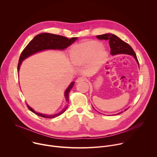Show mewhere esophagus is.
<instances>
[{"label": "esophagus", "mask_w": 157, "mask_h": 157, "mask_svg": "<svg viewBox=\"0 0 157 157\" xmlns=\"http://www.w3.org/2000/svg\"><path fill=\"white\" fill-rule=\"evenodd\" d=\"M85 81V79H84V78H82V77H79V78H78L76 79V82H82V81Z\"/></svg>", "instance_id": "1"}]
</instances>
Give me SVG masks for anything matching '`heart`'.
Listing matches in <instances>:
<instances>
[{"label":"heart","instance_id":"heart-1","mask_svg":"<svg viewBox=\"0 0 157 157\" xmlns=\"http://www.w3.org/2000/svg\"><path fill=\"white\" fill-rule=\"evenodd\" d=\"M109 53L101 43L90 41L79 43L70 50L71 61L76 64L91 61L93 66L98 67L107 59Z\"/></svg>","mask_w":157,"mask_h":157}]
</instances>
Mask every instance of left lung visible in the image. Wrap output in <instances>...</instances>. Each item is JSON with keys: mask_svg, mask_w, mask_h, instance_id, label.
<instances>
[{"mask_svg": "<svg viewBox=\"0 0 157 157\" xmlns=\"http://www.w3.org/2000/svg\"><path fill=\"white\" fill-rule=\"evenodd\" d=\"M96 37L99 40H109V45L110 48V54L112 55H116L118 54H127V55H131L135 58V59L136 60L139 66V61L137 59L136 54L135 53V52H134L132 48L128 44H127V43L122 40L118 36L112 33H106L101 35H98L96 36ZM127 109H125L124 111H125ZM123 112L124 111H122L121 113H119L114 115L120 114L122 113H123Z\"/></svg>", "mask_w": 157, "mask_h": 157, "instance_id": "1", "label": "left lung"}]
</instances>
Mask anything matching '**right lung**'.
<instances>
[{"label":"right lung","mask_w":157,"mask_h":157,"mask_svg":"<svg viewBox=\"0 0 157 157\" xmlns=\"http://www.w3.org/2000/svg\"><path fill=\"white\" fill-rule=\"evenodd\" d=\"M78 39V37H73L71 39H69L63 36L55 35L52 33H42L40 34H38L36 35L27 44V46L24 48L23 52H21L19 61L18 64V68H17V71L18 73L21 64V62L23 61L25 59L29 57L30 56L38 52L47 50H63L64 49L70 46L71 44L74 43L76 40ZM75 84V82H71V84L69 85V86L67 87L66 91L64 92V97L66 101V102L68 104L69 102V94L71 89L73 88V86ZM27 105L30 110H31L32 113L35 114L36 115L40 116L41 117L44 118H55L56 117L63 113H64L66 109L68 108V104H66L64 107L63 109L59 113L52 115H48V114H41L38 112H36L35 110H33L32 107H30L27 104Z\"/></svg>","instance_id":"add662e5"}]
</instances>
